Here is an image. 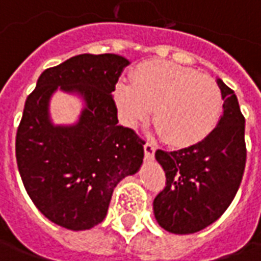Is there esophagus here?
I'll list each match as a JSON object with an SVG mask.
<instances>
[{"instance_id":"1","label":"esophagus","mask_w":261,"mask_h":261,"mask_svg":"<svg viewBox=\"0 0 261 261\" xmlns=\"http://www.w3.org/2000/svg\"><path fill=\"white\" fill-rule=\"evenodd\" d=\"M156 146L151 142H146L144 145V151H145V158L146 160H152L154 158V154H155Z\"/></svg>"}]
</instances>
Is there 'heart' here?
<instances>
[{
  "instance_id": "b5f03b06",
  "label": "heart",
  "mask_w": 261,
  "mask_h": 261,
  "mask_svg": "<svg viewBox=\"0 0 261 261\" xmlns=\"http://www.w3.org/2000/svg\"><path fill=\"white\" fill-rule=\"evenodd\" d=\"M119 115L126 125L138 126L154 107L156 129L168 142L189 145L203 139L221 112V91L211 76L170 62L141 65L132 81L115 90Z\"/></svg>"
}]
</instances>
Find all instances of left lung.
I'll return each instance as SVG.
<instances>
[{
	"instance_id": "1",
	"label": "left lung",
	"mask_w": 261,
	"mask_h": 261,
	"mask_svg": "<svg viewBox=\"0 0 261 261\" xmlns=\"http://www.w3.org/2000/svg\"><path fill=\"white\" fill-rule=\"evenodd\" d=\"M224 112L216 127L195 145L155 152L166 189L154 199V215L173 234H195L214 224L231 205L246 167V120L236 93L216 78Z\"/></svg>"
}]
</instances>
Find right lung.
<instances>
[{"mask_svg": "<svg viewBox=\"0 0 261 261\" xmlns=\"http://www.w3.org/2000/svg\"><path fill=\"white\" fill-rule=\"evenodd\" d=\"M129 64L115 54L72 56L43 71L25 100L17 166L36 207L56 225L72 231L98 225L117 183L142 166L145 142L117 125L112 95ZM56 91L83 101L75 124L53 123L50 100Z\"/></svg>", "mask_w": 261, "mask_h": 261, "instance_id": "right-lung-1", "label": "right lung"}]
</instances>
